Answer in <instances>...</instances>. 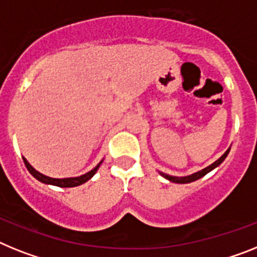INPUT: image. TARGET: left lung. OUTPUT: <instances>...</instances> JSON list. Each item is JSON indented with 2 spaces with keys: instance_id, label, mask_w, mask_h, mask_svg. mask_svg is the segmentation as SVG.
<instances>
[{
  "instance_id": "obj_1",
  "label": "left lung",
  "mask_w": 257,
  "mask_h": 257,
  "mask_svg": "<svg viewBox=\"0 0 257 257\" xmlns=\"http://www.w3.org/2000/svg\"><path fill=\"white\" fill-rule=\"evenodd\" d=\"M229 151H230V147L227 149L226 151L224 153V155H221L220 158H218L217 160H216L215 163H212L211 166L206 167L204 169H202V171H198L195 172V173H193V175H189V176H182V177H177V176H169L167 175V173H163V172H159L160 176H163L164 178H167L168 181L171 182H175V184H189V182H194L196 181V180H199V178H202L203 176H206L207 173H209L211 171H213L215 168H217L220 164H221L222 162L225 160V158L227 156V154H229Z\"/></svg>"
}]
</instances>
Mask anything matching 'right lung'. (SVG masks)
Masks as SVG:
<instances>
[{"label":"right lung","instance_id":"1","mask_svg":"<svg viewBox=\"0 0 257 257\" xmlns=\"http://www.w3.org/2000/svg\"><path fill=\"white\" fill-rule=\"evenodd\" d=\"M23 160H24V164H26L27 169L30 171V173L36 178V180H39V181L42 182V184L54 185V186H58V187H75V186H80V185L85 184L86 181H89V180H90V178L95 175V172L98 171V168L101 167L102 162H103V159H102L101 162L98 163L97 166L94 167V168L91 169V171L86 172L85 175L77 176V177L53 178V177H49V176L42 175V173H40L39 171H36V169L31 166L30 163H28V160H27L26 158H23Z\"/></svg>","mask_w":257,"mask_h":257}]
</instances>
